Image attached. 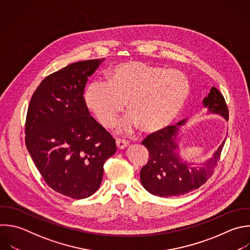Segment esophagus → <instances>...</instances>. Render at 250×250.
Wrapping results in <instances>:
<instances>
[{"instance_id":"obj_1","label":"esophagus","mask_w":250,"mask_h":250,"mask_svg":"<svg viewBox=\"0 0 250 250\" xmlns=\"http://www.w3.org/2000/svg\"><path fill=\"white\" fill-rule=\"evenodd\" d=\"M116 146H117L118 148L123 149V148H125L129 146V142L125 141V140H122V139H116Z\"/></svg>"}]
</instances>
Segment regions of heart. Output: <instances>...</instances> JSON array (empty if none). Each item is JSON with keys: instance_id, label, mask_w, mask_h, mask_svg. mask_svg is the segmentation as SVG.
Instances as JSON below:
<instances>
[{"instance_id": "obj_1", "label": "heart", "mask_w": 250, "mask_h": 250, "mask_svg": "<svg viewBox=\"0 0 250 250\" xmlns=\"http://www.w3.org/2000/svg\"><path fill=\"white\" fill-rule=\"evenodd\" d=\"M107 79L90 82L85 102L105 127L115 124L127 102L131 112L120 121V132L139 127L146 133L165 129L179 117L189 94V82L184 73L141 61L116 64L108 71Z\"/></svg>"}]
</instances>
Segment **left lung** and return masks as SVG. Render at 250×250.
<instances>
[{
	"label": "left lung",
	"instance_id": "obj_1",
	"mask_svg": "<svg viewBox=\"0 0 250 250\" xmlns=\"http://www.w3.org/2000/svg\"><path fill=\"white\" fill-rule=\"evenodd\" d=\"M207 114H217L228 121V107L223 95L212 87L202 101ZM187 120L170 126L167 130L149 135L144 142L148 149V161L141 169L143 187L151 194L168 197L185 194L201 187L213 174V169L220 158L226 138L214 150L210 158L202 163L188 162L180 156L179 138Z\"/></svg>",
	"mask_w": 250,
	"mask_h": 250
}]
</instances>
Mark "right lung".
Instances as JSON below:
<instances>
[{"label":"right lung","instance_id":"1","mask_svg":"<svg viewBox=\"0 0 250 250\" xmlns=\"http://www.w3.org/2000/svg\"><path fill=\"white\" fill-rule=\"evenodd\" d=\"M103 60L71 63L47 76L27 111L25 144L45 182L75 199L97 191L114 139L89 112L83 97L88 77Z\"/></svg>","mask_w":250,"mask_h":250}]
</instances>
